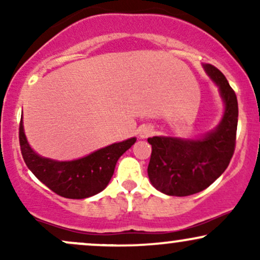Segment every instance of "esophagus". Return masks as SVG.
<instances>
[{"label":"esophagus","instance_id":"obj_1","mask_svg":"<svg viewBox=\"0 0 260 260\" xmlns=\"http://www.w3.org/2000/svg\"><path fill=\"white\" fill-rule=\"evenodd\" d=\"M151 134H153V127L150 126H144L139 131V137L142 139L148 138V137H150Z\"/></svg>","mask_w":260,"mask_h":260}]
</instances>
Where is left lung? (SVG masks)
I'll list each match as a JSON object with an SVG mask.
<instances>
[{
  "mask_svg": "<svg viewBox=\"0 0 260 260\" xmlns=\"http://www.w3.org/2000/svg\"><path fill=\"white\" fill-rule=\"evenodd\" d=\"M203 67L219 88L225 111L220 123L198 139L148 138L151 144L149 180L164 194L186 197L205 189L228 169L234 155L238 121L237 98L216 67L208 63Z\"/></svg>",
  "mask_w": 260,
  "mask_h": 260,
  "instance_id": "8db88e82",
  "label": "left lung"
}]
</instances>
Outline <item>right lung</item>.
Here are the masks:
<instances>
[{
    "label": "right lung",
    "instance_id": "right-lung-1",
    "mask_svg": "<svg viewBox=\"0 0 260 260\" xmlns=\"http://www.w3.org/2000/svg\"><path fill=\"white\" fill-rule=\"evenodd\" d=\"M136 140L129 138L113 143L77 160L57 161L35 153L26 140L23 116L19 123L20 150L28 169L52 192L70 199H84L105 189L117 160Z\"/></svg>",
    "mask_w": 260,
    "mask_h": 260
}]
</instances>
